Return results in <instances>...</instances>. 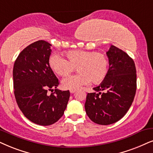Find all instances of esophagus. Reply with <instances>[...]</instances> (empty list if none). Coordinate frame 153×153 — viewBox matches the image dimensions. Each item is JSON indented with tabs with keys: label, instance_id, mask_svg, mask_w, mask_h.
Segmentation results:
<instances>
[{
	"label": "esophagus",
	"instance_id": "1",
	"mask_svg": "<svg viewBox=\"0 0 153 153\" xmlns=\"http://www.w3.org/2000/svg\"><path fill=\"white\" fill-rule=\"evenodd\" d=\"M70 92L71 94H73V93H75V90H70Z\"/></svg>",
	"mask_w": 153,
	"mask_h": 153
}]
</instances>
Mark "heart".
Here are the masks:
<instances>
[{"label": "heart", "instance_id": "b5f03b06", "mask_svg": "<svg viewBox=\"0 0 153 153\" xmlns=\"http://www.w3.org/2000/svg\"><path fill=\"white\" fill-rule=\"evenodd\" d=\"M66 57L68 61L55 53L51 55L49 60L51 70L60 76H66L78 67L80 73L62 80L65 89L77 90L88 85L90 81L97 84L102 82L107 77L109 59L103 53L77 50L67 52Z\"/></svg>", "mask_w": 153, "mask_h": 153}]
</instances>
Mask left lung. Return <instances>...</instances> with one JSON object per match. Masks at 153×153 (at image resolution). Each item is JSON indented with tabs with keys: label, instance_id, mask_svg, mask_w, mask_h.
<instances>
[{
	"label": "left lung",
	"instance_id": "1",
	"mask_svg": "<svg viewBox=\"0 0 153 153\" xmlns=\"http://www.w3.org/2000/svg\"><path fill=\"white\" fill-rule=\"evenodd\" d=\"M109 71L95 92L88 93L85 111L93 122L109 125L128 111L136 92V69L133 60L126 52L111 45L107 52Z\"/></svg>",
	"mask_w": 153,
	"mask_h": 153
}]
</instances>
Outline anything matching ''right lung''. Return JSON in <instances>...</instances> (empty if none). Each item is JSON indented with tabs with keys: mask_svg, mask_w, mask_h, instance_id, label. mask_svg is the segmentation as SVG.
I'll list each match as a JSON object with an SVG mask.
<instances>
[{
	"mask_svg": "<svg viewBox=\"0 0 153 153\" xmlns=\"http://www.w3.org/2000/svg\"><path fill=\"white\" fill-rule=\"evenodd\" d=\"M51 46L44 40L30 44L20 52L13 67L17 105L27 119L41 126H49L59 121L70 97L69 90L56 89L59 80L49 64ZM53 88L54 92L49 96L48 91Z\"/></svg>",
	"mask_w": 153,
	"mask_h": 153,
	"instance_id": "right-lung-1",
	"label": "right lung"
}]
</instances>
